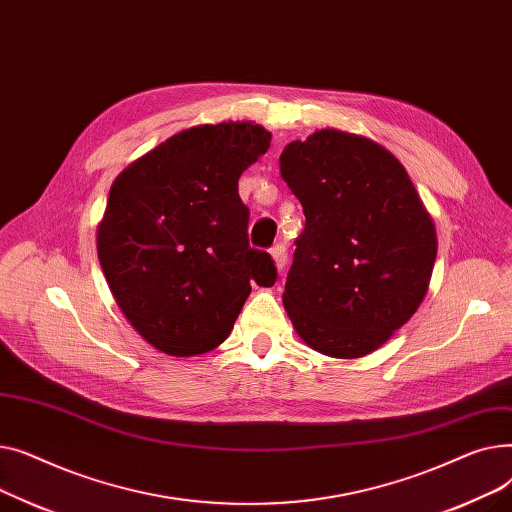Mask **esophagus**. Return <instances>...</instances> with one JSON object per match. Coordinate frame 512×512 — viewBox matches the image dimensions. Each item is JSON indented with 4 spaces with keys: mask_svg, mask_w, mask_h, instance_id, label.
<instances>
[{
    "mask_svg": "<svg viewBox=\"0 0 512 512\" xmlns=\"http://www.w3.org/2000/svg\"><path fill=\"white\" fill-rule=\"evenodd\" d=\"M270 255H272V259H274L276 270L282 272L284 267H286V247H284V245H276V247L270 251Z\"/></svg>",
    "mask_w": 512,
    "mask_h": 512,
    "instance_id": "obj_1",
    "label": "esophagus"
}]
</instances>
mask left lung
Returning a JSON list of instances; mask_svg holds the SVG:
<instances>
[{"instance_id":"1","label":"left lung","mask_w":512,"mask_h":512,"mask_svg":"<svg viewBox=\"0 0 512 512\" xmlns=\"http://www.w3.org/2000/svg\"><path fill=\"white\" fill-rule=\"evenodd\" d=\"M305 230L282 294L301 340L334 359L386 344L425 299L438 236L405 166L380 143L315 130L280 155Z\"/></svg>"}]
</instances>
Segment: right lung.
Instances as JSON below:
<instances>
[{
	"mask_svg": "<svg viewBox=\"0 0 512 512\" xmlns=\"http://www.w3.org/2000/svg\"><path fill=\"white\" fill-rule=\"evenodd\" d=\"M251 120L199 124L128 164L97 226V257L128 324L155 351L195 357L232 332L251 284L276 282L249 247L238 178L270 149Z\"/></svg>",
	"mask_w": 512,
	"mask_h": 512,
	"instance_id": "obj_1",
	"label": "right lung"
}]
</instances>
